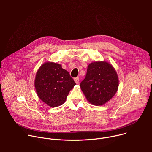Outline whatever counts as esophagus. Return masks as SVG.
Here are the masks:
<instances>
[{
  "instance_id": "obj_1",
  "label": "esophagus",
  "mask_w": 152,
  "mask_h": 152,
  "mask_svg": "<svg viewBox=\"0 0 152 152\" xmlns=\"http://www.w3.org/2000/svg\"><path fill=\"white\" fill-rule=\"evenodd\" d=\"M74 80L76 83H78L79 82V77H76L74 78Z\"/></svg>"
}]
</instances>
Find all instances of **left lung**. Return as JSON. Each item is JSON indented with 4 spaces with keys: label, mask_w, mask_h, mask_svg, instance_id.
I'll return each mask as SVG.
<instances>
[{
    "label": "left lung",
    "mask_w": 152,
    "mask_h": 152,
    "mask_svg": "<svg viewBox=\"0 0 152 152\" xmlns=\"http://www.w3.org/2000/svg\"><path fill=\"white\" fill-rule=\"evenodd\" d=\"M86 99L99 106L109 101L118 88V78L113 67L106 62H94L88 66L85 79L80 83Z\"/></svg>",
    "instance_id": "1"
}]
</instances>
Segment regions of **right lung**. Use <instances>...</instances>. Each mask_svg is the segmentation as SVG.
Instances as JSON below:
<instances>
[{
  "mask_svg": "<svg viewBox=\"0 0 152 152\" xmlns=\"http://www.w3.org/2000/svg\"><path fill=\"white\" fill-rule=\"evenodd\" d=\"M76 85L69 73L59 64L46 62L38 70L35 87L39 98L51 107L63 104Z\"/></svg>",
  "mask_w": 152,
  "mask_h": 152,
  "instance_id": "obj_1",
  "label": "right lung"
}]
</instances>
